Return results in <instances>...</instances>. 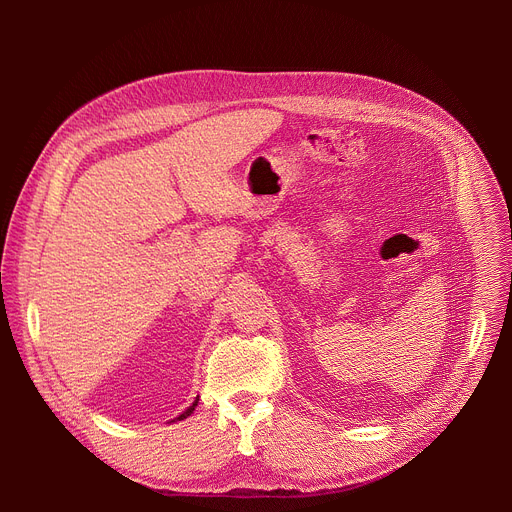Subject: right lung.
Returning a JSON list of instances; mask_svg holds the SVG:
<instances>
[{"mask_svg": "<svg viewBox=\"0 0 512 512\" xmlns=\"http://www.w3.org/2000/svg\"><path fill=\"white\" fill-rule=\"evenodd\" d=\"M196 405H198V399H196V401H194V403H192V405H190V407H188V409H186V411H184V413H182V415H180V417H178V421H182V419H186V417H188V415H190V413H192V411H194V407H196Z\"/></svg>", "mask_w": 512, "mask_h": 512, "instance_id": "add662e5", "label": "right lung"}]
</instances>
